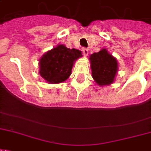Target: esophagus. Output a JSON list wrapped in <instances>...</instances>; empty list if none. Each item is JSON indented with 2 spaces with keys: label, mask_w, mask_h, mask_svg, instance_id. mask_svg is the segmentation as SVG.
I'll return each mask as SVG.
<instances>
[{
  "label": "esophagus",
  "mask_w": 151,
  "mask_h": 151,
  "mask_svg": "<svg viewBox=\"0 0 151 151\" xmlns=\"http://www.w3.org/2000/svg\"><path fill=\"white\" fill-rule=\"evenodd\" d=\"M82 52L83 53V55H85V56H87V55H88V48H86V47H83L82 49Z\"/></svg>",
  "instance_id": "esophagus-1"
}]
</instances>
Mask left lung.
I'll use <instances>...</instances> for the list:
<instances>
[{
	"label": "left lung",
	"instance_id": "1",
	"mask_svg": "<svg viewBox=\"0 0 151 151\" xmlns=\"http://www.w3.org/2000/svg\"><path fill=\"white\" fill-rule=\"evenodd\" d=\"M90 60L93 79L99 85H108L114 82L118 71V63L116 59L106 49L104 48L99 52L93 53L91 55Z\"/></svg>",
	"mask_w": 151,
	"mask_h": 151
}]
</instances>
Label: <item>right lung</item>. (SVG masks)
<instances>
[{"instance_id":"right-lung-1","label":"right lung","mask_w":151,"mask_h":151,"mask_svg":"<svg viewBox=\"0 0 151 151\" xmlns=\"http://www.w3.org/2000/svg\"><path fill=\"white\" fill-rule=\"evenodd\" d=\"M81 56L79 50L58 45L40 60V75L50 83L63 82L70 76L74 61Z\"/></svg>"}]
</instances>
